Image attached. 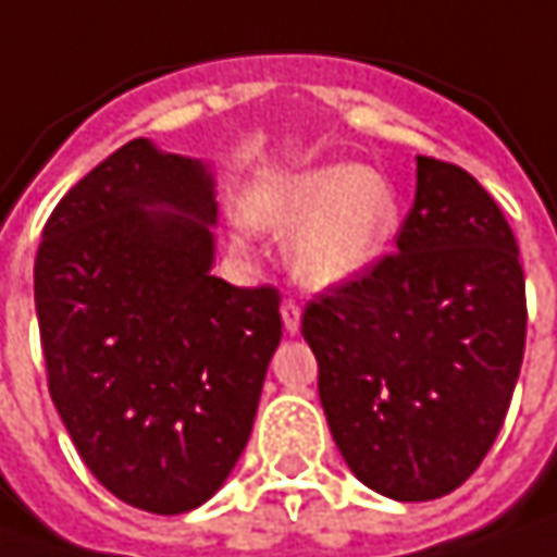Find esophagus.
<instances>
[{"label": "esophagus", "mask_w": 557, "mask_h": 557, "mask_svg": "<svg viewBox=\"0 0 557 557\" xmlns=\"http://www.w3.org/2000/svg\"><path fill=\"white\" fill-rule=\"evenodd\" d=\"M280 318H283V330H286L289 336H296L299 326H302V308L293 302V299H286V302L280 305Z\"/></svg>", "instance_id": "obj_1"}]
</instances>
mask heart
I'll list each match as a JSON object with an SVG mask.
<instances>
[{
  "mask_svg": "<svg viewBox=\"0 0 557 557\" xmlns=\"http://www.w3.org/2000/svg\"><path fill=\"white\" fill-rule=\"evenodd\" d=\"M243 221L286 239V264L302 286L339 289L389 252L401 202L383 174L355 161H330L258 177L243 193Z\"/></svg>",
  "mask_w": 557,
  "mask_h": 557,
  "instance_id": "b5f03b06",
  "label": "heart"
}]
</instances>
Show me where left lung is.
I'll return each mask as SVG.
<instances>
[{"instance_id":"obj_1","label":"left lung","mask_w":557,"mask_h":557,"mask_svg":"<svg viewBox=\"0 0 557 557\" xmlns=\"http://www.w3.org/2000/svg\"><path fill=\"white\" fill-rule=\"evenodd\" d=\"M318 393L349 471L380 496L458 490L496 443L523 361L518 243L468 171L418 156L396 255L305 308Z\"/></svg>"}]
</instances>
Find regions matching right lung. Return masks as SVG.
Segmentation results:
<instances>
[{
    "label": "right lung",
    "mask_w": 557,
    "mask_h": 557,
    "mask_svg": "<svg viewBox=\"0 0 557 557\" xmlns=\"http://www.w3.org/2000/svg\"><path fill=\"white\" fill-rule=\"evenodd\" d=\"M211 161L139 136L67 189L34 264L49 393L92 476L183 515L214 496L252 433L280 296L214 277Z\"/></svg>",
    "instance_id": "right-lung-1"
}]
</instances>
